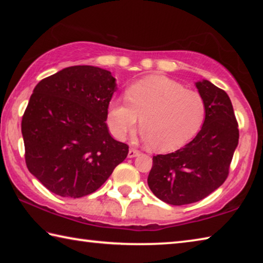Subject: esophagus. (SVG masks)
<instances>
[{
	"label": "esophagus",
	"mask_w": 263,
	"mask_h": 263,
	"mask_svg": "<svg viewBox=\"0 0 263 263\" xmlns=\"http://www.w3.org/2000/svg\"><path fill=\"white\" fill-rule=\"evenodd\" d=\"M140 154V151H138V149H136V148H130V151H128V154H127V157L128 158H136V157H138V155Z\"/></svg>",
	"instance_id": "34e87169"
}]
</instances>
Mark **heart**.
<instances>
[{
  "label": "heart",
  "instance_id": "heart-1",
  "mask_svg": "<svg viewBox=\"0 0 263 263\" xmlns=\"http://www.w3.org/2000/svg\"><path fill=\"white\" fill-rule=\"evenodd\" d=\"M140 127L146 141L158 151L181 147L203 126L205 100L199 92L161 75H151L127 89L126 99L109 104L108 125L119 140Z\"/></svg>",
  "mask_w": 263,
  "mask_h": 263
}]
</instances>
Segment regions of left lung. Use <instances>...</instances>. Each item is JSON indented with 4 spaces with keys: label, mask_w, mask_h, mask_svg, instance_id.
<instances>
[{
    "label": "left lung",
    "mask_w": 263,
    "mask_h": 263,
    "mask_svg": "<svg viewBox=\"0 0 263 263\" xmlns=\"http://www.w3.org/2000/svg\"><path fill=\"white\" fill-rule=\"evenodd\" d=\"M206 103L201 131L184 147L153 157L147 183L171 205L201 201L224 183L238 146L239 130L232 103L222 89L208 80L196 82Z\"/></svg>",
    "instance_id": "obj_1"
}]
</instances>
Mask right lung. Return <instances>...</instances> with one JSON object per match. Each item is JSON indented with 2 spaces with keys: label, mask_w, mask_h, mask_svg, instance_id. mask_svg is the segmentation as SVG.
Listing matches in <instances>:
<instances>
[{
  "label": "right lung",
  "mask_w": 263,
  "mask_h": 263,
  "mask_svg": "<svg viewBox=\"0 0 263 263\" xmlns=\"http://www.w3.org/2000/svg\"><path fill=\"white\" fill-rule=\"evenodd\" d=\"M115 91L116 79L94 66L64 68L34 87L22 118L25 162L52 193L92 194L127 157L105 123Z\"/></svg>",
  "instance_id": "add662e5"
}]
</instances>
